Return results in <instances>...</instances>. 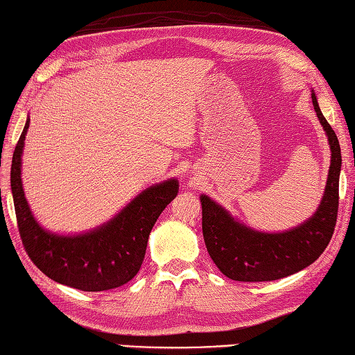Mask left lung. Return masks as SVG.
<instances>
[{
    "mask_svg": "<svg viewBox=\"0 0 355 355\" xmlns=\"http://www.w3.org/2000/svg\"><path fill=\"white\" fill-rule=\"evenodd\" d=\"M311 98L331 147V167L324 199L309 222L281 234L257 232L235 222L208 196L200 198L205 244L212 261L227 278L243 282L286 278L316 261L333 237L338 211L340 146L336 132L322 115L314 94Z\"/></svg>",
    "mask_w": 355,
    "mask_h": 355,
    "instance_id": "obj_1",
    "label": "left lung"
}]
</instances>
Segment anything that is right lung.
<instances>
[{
    "instance_id": "obj_1",
    "label": "right lung",
    "mask_w": 355,
    "mask_h": 355,
    "mask_svg": "<svg viewBox=\"0 0 355 355\" xmlns=\"http://www.w3.org/2000/svg\"><path fill=\"white\" fill-rule=\"evenodd\" d=\"M27 120L15 147L10 185L18 231L27 255L53 281L83 291L121 287L138 273L152 227L165 207L178 196L175 179L150 187L107 225L76 237L44 231L30 212L21 184V155Z\"/></svg>"
}]
</instances>
